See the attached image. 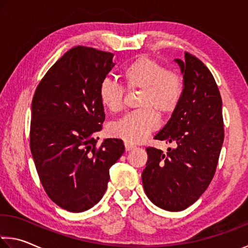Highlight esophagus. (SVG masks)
I'll list each match as a JSON object with an SVG mask.
<instances>
[{"mask_svg": "<svg viewBox=\"0 0 248 248\" xmlns=\"http://www.w3.org/2000/svg\"><path fill=\"white\" fill-rule=\"evenodd\" d=\"M124 147H125V150H127V151H131L132 149L136 148V145L130 143V142H128V141H124Z\"/></svg>", "mask_w": 248, "mask_h": 248, "instance_id": "1", "label": "esophagus"}]
</instances>
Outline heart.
<instances>
[{
    "label": "heart",
    "instance_id": "heart-1",
    "mask_svg": "<svg viewBox=\"0 0 248 248\" xmlns=\"http://www.w3.org/2000/svg\"><path fill=\"white\" fill-rule=\"evenodd\" d=\"M128 88H141L138 110L131 111L110 125L111 135L130 143L144 140L159 124L155 111L169 115L178 107L183 93V82L178 75L170 73L155 60L137 57L121 70ZM100 103L111 112L119 111L124 103V87L106 78L98 90Z\"/></svg>",
    "mask_w": 248,
    "mask_h": 248
}]
</instances>
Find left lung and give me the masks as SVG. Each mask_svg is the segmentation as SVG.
Returning a JSON list of instances; mask_svg holds the SVG:
<instances>
[{
	"instance_id": "1",
	"label": "left lung",
	"mask_w": 248,
	"mask_h": 248,
	"mask_svg": "<svg viewBox=\"0 0 248 248\" xmlns=\"http://www.w3.org/2000/svg\"><path fill=\"white\" fill-rule=\"evenodd\" d=\"M174 60L183 75L178 107L155 139L174 143L167 153L147 148L142 184L150 201L161 209L183 211L213 179L224 141L222 98L213 75L193 55Z\"/></svg>"
}]
</instances>
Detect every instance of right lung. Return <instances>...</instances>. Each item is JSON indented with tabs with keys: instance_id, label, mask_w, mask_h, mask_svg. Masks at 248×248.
<instances>
[{
	"instance_id": "obj_1",
	"label": "right lung",
	"mask_w": 248,
	"mask_h": 248,
	"mask_svg": "<svg viewBox=\"0 0 248 248\" xmlns=\"http://www.w3.org/2000/svg\"><path fill=\"white\" fill-rule=\"evenodd\" d=\"M113 54L76 46L39 82L32 101L31 152L39 180L53 202L79 213L100 201L109 169L124 152L120 139H105L98 90L115 66Z\"/></svg>"
}]
</instances>
